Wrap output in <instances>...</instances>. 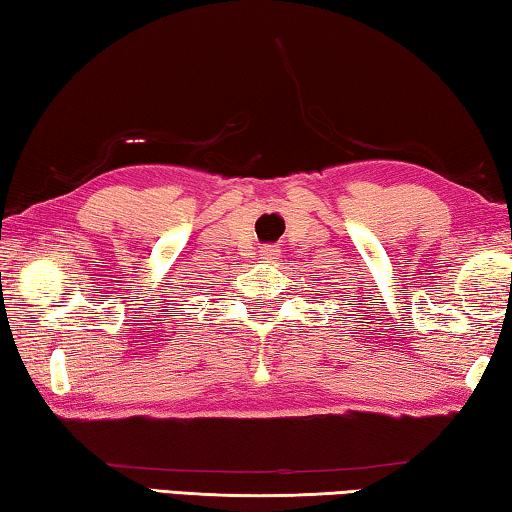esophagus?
<instances>
[{"label": "esophagus", "mask_w": 512, "mask_h": 512, "mask_svg": "<svg viewBox=\"0 0 512 512\" xmlns=\"http://www.w3.org/2000/svg\"><path fill=\"white\" fill-rule=\"evenodd\" d=\"M259 259H264V262H277V259H280V248H277V246H262V248H259Z\"/></svg>", "instance_id": "34e87169"}]
</instances>
